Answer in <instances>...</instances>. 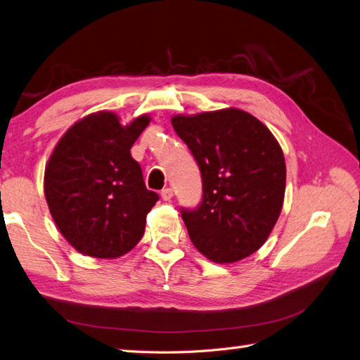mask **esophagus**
I'll return each instance as SVG.
<instances>
[{"instance_id":"obj_1","label":"esophagus","mask_w":360,"mask_h":360,"mask_svg":"<svg viewBox=\"0 0 360 360\" xmlns=\"http://www.w3.org/2000/svg\"><path fill=\"white\" fill-rule=\"evenodd\" d=\"M172 189L171 188H167V189H163L162 192H160V197H162V200L163 201H171L172 200Z\"/></svg>"}]
</instances>
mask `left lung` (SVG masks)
<instances>
[{"mask_svg":"<svg viewBox=\"0 0 360 360\" xmlns=\"http://www.w3.org/2000/svg\"><path fill=\"white\" fill-rule=\"evenodd\" d=\"M172 127L202 179L197 210H183L192 244L215 264H233L265 244L283 207L286 163L256 116L236 108L174 115Z\"/></svg>","mask_w":360,"mask_h":360,"instance_id":"left-lung-1","label":"left lung"}]
</instances>
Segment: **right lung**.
Wrapping results in <instances>:
<instances>
[{"mask_svg": "<svg viewBox=\"0 0 360 360\" xmlns=\"http://www.w3.org/2000/svg\"><path fill=\"white\" fill-rule=\"evenodd\" d=\"M150 115L122 124L101 110L74 122L45 167L44 192L62 236L84 256L116 259L134 248L159 200L145 188L131 147Z\"/></svg>", "mask_w": 360, "mask_h": 360, "instance_id": "add662e5", "label": "right lung"}]
</instances>
